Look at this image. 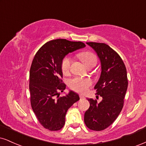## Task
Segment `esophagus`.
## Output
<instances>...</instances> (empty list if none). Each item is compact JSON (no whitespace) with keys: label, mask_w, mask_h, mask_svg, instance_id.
Segmentation results:
<instances>
[{"label":"esophagus","mask_w":146,"mask_h":146,"mask_svg":"<svg viewBox=\"0 0 146 146\" xmlns=\"http://www.w3.org/2000/svg\"><path fill=\"white\" fill-rule=\"evenodd\" d=\"M80 99H84L85 98H84V96L83 95L80 94Z\"/></svg>","instance_id":"1"}]
</instances>
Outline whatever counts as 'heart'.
<instances>
[{
	"label": "heart",
	"instance_id": "b5f03b06",
	"mask_svg": "<svg viewBox=\"0 0 146 146\" xmlns=\"http://www.w3.org/2000/svg\"><path fill=\"white\" fill-rule=\"evenodd\" d=\"M79 58L82 60L87 68L94 67L97 64V57L93 53L89 51H84L78 54ZM71 59L69 57H65L62 62V70L64 74L69 73ZM92 84V81L89 78H75L69 82V86L74 91L80 93H85L88 91Z\"/></svg>",
	"mask_w": 146,
	"mask_h": 146
}]
</instances>
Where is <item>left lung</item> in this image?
<instances>
[{"mask_svg":"<svg viewBox=\"0 0 146 146\" xmlns=\"http://www.w3.org/2000/svg\"><path fill=\"white\" fill-rule=\"evenodd\" d=\"M96 52L101 63V74L95 85L102 97L98 103L88 99L90 107L84 113V123L93 131H102L114 123L123 107L128 87L125 65L116 51L105 43L87 42Z\"/></svg>","mask_w":146,"mask_h":146,"instance_id":"8db88e82","label":"left lung"}]
</instances>
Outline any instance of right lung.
<instances>
[{
	"mask_svg": "<svg viewBox=\"0 0 146 146\" xmlns=\"http://www.w3.org/2000/svg\"><path fill=\"white\" fill-rule=\"evenodd\" d=\"M84 46L82 42L56 39L45 43L34 57L30 70L32 108L40 123L49 131L64 127L68 110L80 100L78 93L71 90L59 98L66 87L61 80L62 62L68 53Z\"/></svg>",
	"mask_w": 146,
	"mask_h": 146,
	"instance_id": "obj_1",
	"label": "right lung"
}]
</instances>
